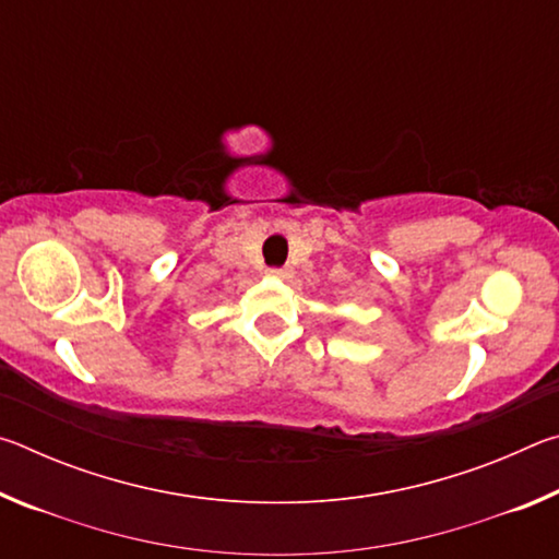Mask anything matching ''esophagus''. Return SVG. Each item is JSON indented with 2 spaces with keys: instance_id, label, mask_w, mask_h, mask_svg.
Listing matches in <instances>:
<instances>
[{
  "instance_id": "1",
  "label": "esophagus",
  "mask_w": 559,
  "mask_h": 559,
  "mask_svg": "<svg viewBox=\"0 0 559 559\" xmlns=\"http://www.w3.org/2000/svg\"><path fill=\"white\" fill-rule=\"evenodd\" d=\"M269 276H273V278H288L290 276V269H269Z\"/></svg>"
}]
</instances>
